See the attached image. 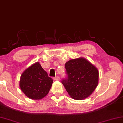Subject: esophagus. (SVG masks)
Segmentation results:
<instances>
[{"label": "esophagus", "instance_id": "1", "mask_svg": "<svg viewBox=\"0 0 123 123\" xmlns=\"http://www.w3.org/2000/svg\"><path fill=\"white\" fill-rule=\"evenodd\" d=\"M54 79V80L58 81V80H60V78L59 77V76H56V77L54 78V79Z\"/></svg>", "mask_w": 123, "mask_h": 123}]
</instances>
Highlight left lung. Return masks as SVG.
<instances>
[{
	"label": "left lung",
	"mask_w": 123,
	"mask_h": 123,
	"mask_svg": "<svg viewBox=\"0 0 123 123\" xmlns=\"http://www.w3.org/2000/svg\"><path fill=\"white\" fill-rule=\"evenodd\" d=\"M65 67L67 78L62 82L69 95L79 100L91 95L98 84L97 68L81 57L69 60Z\"/></svg>",
	"instance_id": "1"
}]
</instances>
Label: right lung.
<instances>
[{
  "mask_svg": "<svg viewBox=\"0 0 123 123\" xmlns=\"http://www.w3.org/2000/svg\"><path fill=\"white\" fill-rule=\"evenodd\" d=\"M53 80L42 68L39 62L28 68L20 80L21 90L26 97L33 100H40L48 94Z\"/></svg>",
  "mask_w": 123,
  "mask_h": 123,
  "instance_id": "add662e5",
  "label": "right lung"
}]
</instances>
